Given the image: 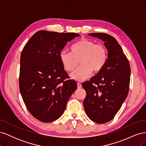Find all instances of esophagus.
Returning <instances> with one entry per match:
<instances>
[{
	"label": "esophagus",
	"instance_id": "obj_1",
	"mask_svg": "<svg viewBox=\"0 0 146 146\" xmlns=\"http://www.w3.org/2000/svg\"><path fill=\"white\" fill-rule=\"evenodd\" d=\"M77 87H78V88H82V84H81L80 83L78 82V83H77Z\"/></svg>",
	"mask_w": 146,
	"mask_h": 146
}]
</instances>
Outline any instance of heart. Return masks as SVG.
<instances>
[{
    "label": "heart",
    "instance_id": "heart-1",
    "mask_svg": "<svg viewBox=\"0 0 146 146\" xmlns=\"http://www.w3.org/2000/svg\"><path fill=\"white\" fill-rule=\"evenodd\" d=\"M60 58L63 68L68 72L73 70L80 66L71 74L74 80L80 82L89 77L92 70L100 71L107 63L108 52L102 44H96L94 41L87 39H82L71 47V52L61 51Z\"/></svg>",
    "mask_w": 146,
    "mask_h": 146
}]
</instances>
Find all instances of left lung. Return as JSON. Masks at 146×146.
Segmentation results:
<instances>
[{
  "label": "left lung",
  "mask_w": 146,
  "mask_h": 146,
  "mask_svg": "<svg viewBox=\"0 0 146 146\" xmlns=\"http://www.w3.org/2000/svg\"><path fill=\"white\" fill-rule=\"evenodd\" d=\"M104 42L108 51L107 63L95 76L82 84L86 92L85 111L91 120L98 123L110 121L125 101L129 90L130 66L116 39L103 33H89Z\"/></svg>",
  "instance_id": "left-lung-1"
}]
</instances>
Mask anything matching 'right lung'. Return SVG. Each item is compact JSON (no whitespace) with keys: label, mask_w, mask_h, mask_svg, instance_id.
Listing matches in <instances>:
<instances>
[{"label":"right lung","mask_w":146,"mask_h":146,"mask_svg":"<svg viewBox=\"0 0 146 146\" xmlns=\"http://www.w3.org/2000/svg\"><path fill=\"white\" fill-rule=\"evenodd\" d=\"M79 36L76 33L40 30L22 51L19 90L29 111L39 121L50 122L58 119L77 89L76 82L68 80L60 54L68 42Z\"/></svg>","instance_id":"obj_1"}]
</instances>
